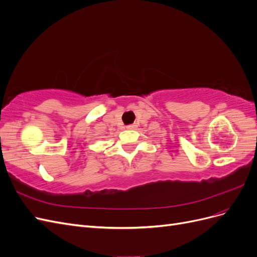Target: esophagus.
I'll list each match as a JSON object with an SVG mask.
<instances>
[{
	"label": "esophagus",
	"mask_w": 257,
	"mask_h": 257,
	"mask_svg": "<svg viewBox=\"0 0 257 257\" xmlns=\"http://www.w3.org/2000/svg\"><path fill=\"white\" fill-rule=\"evenodd\" d=\"M126 128H127V130H132V128H134V125H127Z\"/></svg>",
	"instance_id": "esophagus-1"
}]
</instances>
